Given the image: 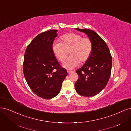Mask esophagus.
Here are the masks:
<instances>
[{"mask_svg": "<svg viewBox=\"0 0 131 131\" xmlns=\"http://www.w3.org/2000/svg\"><path fill=\"white\" fill-rule=\"evenodd\" d=\"M67 72H68V74H70V73H73V71L67 70Z\"/></svg>", "mask_w": 131, "mask_h": 131, "instance_id": "34e87169", "label": "esophagus"}]
</instances>
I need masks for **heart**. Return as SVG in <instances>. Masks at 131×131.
Listing matches in <instances>:
<instances>
[{
  "instance_id": "obj_1",
  "label": "heart",
  "mask_w": 131,
  "mask_h": 131,
  "mask_svg": "<svg viewBox=\"0 0 131 131\" xmlns=\"http://www.w3.org/2000/svg\"><path fill=\"white\" fill-rule=\"evenodd\" d=\"M62 43L56 42L52 44V49L57 60L63 62L69 51L70 56L64 62L63 67L67 69H73L78 67L80 61H87L91 56L93 50L92 40L88 37L75 33L62 36Z\"/></svg>"
}]
</instances>
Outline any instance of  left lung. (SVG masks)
Here are the masks:
<instances>
[{
  "label": "left lung",
  "mask_w": 131,
  "mask_h": 131,
  "mask_svg": "<svg viewBox=\"0 0 131 131\" xmlns=\"http://www.w3.org/2000/svg\"><path fill=\"white\" fill-rule=\"evenodd\" d=\"M86 34L92 40L93 50L85 64L76 70L79 79L75 83L77 93L83 96L96 95L104 89L110 78L112 66L109 48L95 31L76 28Z\"/></svg>",
  "instance_id": "left-lung-1"
}]
</instances>
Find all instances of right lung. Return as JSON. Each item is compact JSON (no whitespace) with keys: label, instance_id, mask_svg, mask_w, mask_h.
Listing matches in <instances>:
<instances>
[{"label":"right lung","instance_id":"add662e5","mask_svg":"<svg viewBox=\"0 0 131 131\" xmlns=\"http://www.w3.org/2000/svg\"><path fill=\"white\" fill-rule=\"evenodd\" d=\"M57 30L37 35L27 47L23 65L25 80L32 91L40 97L50 99L60 93L67 71L61 68L52 51Z\"/></svg>","mask_w":131,"mask_h":131}]
</instances>
